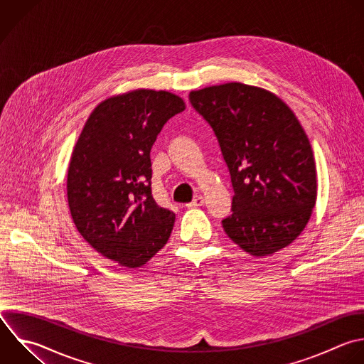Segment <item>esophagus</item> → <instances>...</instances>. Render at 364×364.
<instances>
[{
    "instance_id": "esophagus-1",
    "label": "esophagus",
    "mask_w": 364,
    "mask_h": 364,
    "mask_svg": "<svg viewBox=\"0 0 364 364\" xmlns=\"http://www.w3.org/2000/svg\"><path fill=\"white\" fill-rule=\"evenodd\" d=\"M205 203V199H203V196H196L191 203H188L186 206L188 208H198V206H202Z\"/></svg>"
}]
</instances>
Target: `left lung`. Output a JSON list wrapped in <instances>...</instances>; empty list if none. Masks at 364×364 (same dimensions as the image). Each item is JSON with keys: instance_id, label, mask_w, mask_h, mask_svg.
<instances>
[{"instance_id": "left-lung-1", "label": "left lung", "mask_w": 364, "mask_h": 364, "mask_svg": "<svg viewBox=\"0 0 364 364\" xmlns=\"http://www.w3.org/2000/svg\"><path fill=\"white\" fill-rule=\"evenodd\" d=\"M212 127L233 186L226 235L260 257L289 246L317 196L313 151L293 111L272 92L229 82L189 94Z\"/></svg>"}]
</instances>
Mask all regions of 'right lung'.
<instances>
[{
  "mask_svg": "<svg viewBox=\"0 0 364 364\" xmlns=\"http://www.w3.org/2000/svg\"><path fill=\"white\" fill-rule=\"evenodd\" d=\"M185 109L178 95L136 90L101 102L75 144L67 178L71 216L102 256L129 269L145 264L172 232L175 213L151 189V148Z\"/></svg>",
  "mask_w": 364,
  "mask_h": 364,
  "instance_id": "add662e5",
  "label": "right lung"
}]
</instances>
